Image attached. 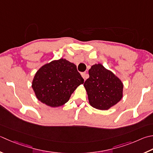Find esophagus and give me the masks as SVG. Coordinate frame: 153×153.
Returning <instances> with one entry per match:
<instances>
[{
    "mask_svg": "<svg viewBox=\"0 0 153 153\" xmlns=\"http://www.w3.org/2000/svg\"><path fill=\"white\" fill-rule=\"evenodd\" d=\"M82 76L83 78L84 79V80H85V79H87L88 77V74L86 72H83V73H82Z\"/></svg>",
    "mask_w": 153,
    "mask_h": 153,
    "instance_id": "obj_1",
    "label": "esophagus"
}]
</instances>
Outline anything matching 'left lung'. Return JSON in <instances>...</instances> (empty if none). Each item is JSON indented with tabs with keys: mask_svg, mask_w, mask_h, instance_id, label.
<instances>
[{
	"mask_svg": "<svg viewBox=\"0 0 153 153\" xmlns=\"http://www.w3.org/2000/svg\"><path fill=\"white\" fill-rule=\"evenodd\" d=\"M89 75L83 85L93 107L107 110L121 100L123 85L111 71L98 64L92 65Z\"/></svg>",
	"mask_w": 153,
	"mask_h": 153,
	"instance_id": "obj_1",
	"label": "left lung"
}]
</instances>
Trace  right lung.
Here are the masks:
<instances>
[{
    "mask_svg": "<svg viewBox=\"0 0 153 153\" xmlns=\"http://www.w3.org/2000/svg\"><path fill=\"white\" fill-rule=\"evenodd\" d=\"M83 82L76 65L59 59L39 69L32 87L39 101L56 107L68 101L75 89Z\"/></svg>",
    "mask_w": 153,
    "mask_h": 153,
    "instance_id": "1",
    "label": "right lung"
}]
</instances>
